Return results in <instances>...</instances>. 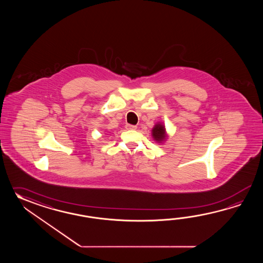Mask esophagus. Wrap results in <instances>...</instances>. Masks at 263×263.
Returning a JSON list of instances; mask_svg holds the SVG:
<instances>
[{
    "mask_svg": "<svg viewBox=\"0 0 263 263\" xmlns=\"http://www.w3.org/2000/svg\"><path fill=\"white\" fill-rule=\"evenodd\" d=\"M126 129H137V127H136V126H134V125H130V124H127V125H126Z\"/></svg>",
    "mask_w": 263,
    "mask_h": 263,
    "instance_id": "34e87169",
    "label": "esophagus"
}]
</instances>
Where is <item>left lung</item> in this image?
Instances as JSON below:
<instances>
[{
    "instance_id": "obj_1",
    "label": "left lung",
    "mask_w": 263,
    "mask_h": 263,
    "mask_svg": "<svg viewBox=\"0 0 263 263\" xmlns=\"http://www.w3.org/2000/svg\"><path fill=\"white\" fill-rule=\"evenodd\" d=\"M151 135L153 137V140L157 143H160V144L164 143L167 139V134H166L165 126L161 122L155 124L153 129L151 130Z\"/></svg>"
}]
</instances>
